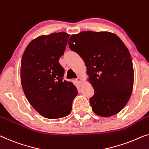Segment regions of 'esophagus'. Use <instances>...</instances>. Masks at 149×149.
Masks as SVG:
<instances>
[{"label": "esophagus", "mask_w": 149, "mask_h": 149, "mask_svg": "<svg viewBox=\"0 0 149 149\" xmlns=\"http://www.w3.org/2000/svg\"><path fill=\"white\" fill-rule=\"evenodd\" d=\"M76 81H77V82H79V83H81V77L79 76L77 77V79H76Z\"/></svg>", "instance_id": "34e87169"}]
</instances>
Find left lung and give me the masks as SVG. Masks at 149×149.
Returning <instances> with one entry per match:
<instances>
[{
  "instance_id": "obj_1",
  "label": "left lung",
  "mask_w": 149,
  "mask_h": 149,
  "mask_svg": "<svg viewBox=\"0 0 149 149\" xmlns=\"http://www.w3.org/2000/svg\"><path fill=\"white\" fill-rule=\"evenodd\" d=\"M71 50L87 68L94 95L90 103L95 114L112 116L121 111L132 94L134 70L128 48L116 34L82 31L69 39Z\"/></svg>"
}]
</instances>
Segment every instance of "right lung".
Returning <instances> with one entry per match:
<instances>
[{"label":"right lung","mask_w":149,"mask_h":149,"mask_svg":"<svg viewBox=\"0 0 149 149\" xmlns=\"http://www.w3.org/2000/svg\"><path fill=\"white\" fill-rule=\"evenodd\" d=\"M69 37L65 32L41 35L30 42L22 57L23 92L33 108L47 118L70 114L77 95L74 84L63 80L64 69L59 63Z\"/></svg>","instance_id":"add662e5"}]
</instances>
